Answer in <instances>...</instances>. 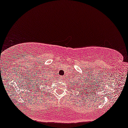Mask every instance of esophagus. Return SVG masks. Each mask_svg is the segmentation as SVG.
<instances>
[{"label":"esophagus","instance_id":"obj_1","mask_svg":"<svg viewBox=\"0 0 128 128\" xmlns=\"http://www.w3.org/2000/svg\"><path fill=\"white\" fill-rule=\"evenodd\" d=\"M64 78L63 76H62V77H60V79H61V80H64Z\"/></svg>","mask_w":128,"mask_h":128}]
</instances>
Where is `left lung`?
Wrapping results in <instances>:
<instances>
[{"label": "left lung", "mask_w": 128, "mask_h": 128, "mask_svg": "<svg viewBox=\"0 0 128 128\" xmlns=\"http://www.w3.org/2000/svg\"><path fill=\"white\" fill-rule=\"evenodd\" d=\"M70 83H71V82H70ZM73 83H74V84H75L74 82H73ZM79 92H80V91H79Z\"/></svg>", "instance_id": "8db88e82"}]
</instances>
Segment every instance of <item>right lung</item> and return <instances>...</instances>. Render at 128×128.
<instances>
[{
	"label": "right lung",
	"mask_w": 128,
	"mask_h": 128,
	"mask_svg": "<svg viewBox=\"0 0 128 128\" xmlns=\"http://www.w3.org/2000/svg\"><path fill=\"white\" fill-rule=\"evenodd\" d=\"M43 78H44V80H44V83H45V81H48V80L46 79V77H45V76H44Z\"/></svg>",
	"instance_id": "1"
}]
</instances>
